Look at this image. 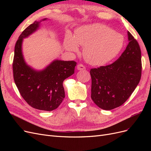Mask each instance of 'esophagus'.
<instances>
[{"label":"esophagus","instance_id":"esophagus-1","mask_svg":"<svg viewBox=\"0 0 151 151\" xmlns=\"http://www.w3.org/2000/svg\"><path fill=\"white\" fill-rule=\"evenodd\" d=\"M77 70H84L86 67L83 64H78L77 66Z\"/></svg>","mask_w":151,"mask_h":151}]
</instances>
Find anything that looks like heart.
<instances>
[{
	"label": "heart",
	"instance_id": "heart-1",
	"mask_svg": "<svg viewBox=\"0 0 151 151\" xmlns=\"http://www.w3.org/2000/svg\"><path fill=\"white\" fill-rule=\"evenodd\" d=\"M65 48L71 53L83 47L85 60L91 65H102L111 61L120 52L124 45V38L101 24L86 25L77 28L74 36L68 33L63 42Z\"/></svg>",
	"mask_w": 151,
	"mask_h": 151
}]
</instances>
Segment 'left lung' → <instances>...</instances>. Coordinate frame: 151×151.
Returning <instances> with one entry per match:
<instances>
[{
	"label": "left lung",
	"instance_id": "obj_1",
	"mask_svg": "<svg viewBox=\"0 0 151 151\" xmlns=\"http://www.w3.org/2000/svg\"><path fill=\"white\" fill-rule=\"evenodd\" d=\"M129 44L110 65L91 68V99L98 107L110 110L128 99L139 83L142 72L139 45L129 31Z\"/></svg>",
	"mask_w": 151,
	"mask_h": 151
}]
</instances>
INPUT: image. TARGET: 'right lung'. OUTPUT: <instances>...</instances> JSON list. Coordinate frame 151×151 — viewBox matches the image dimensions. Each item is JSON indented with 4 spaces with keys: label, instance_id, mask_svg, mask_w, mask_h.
Returning <instances> with one entry per match:
<instances>
[{
    "label": "right lung",
    "instance_id": "right-lung-1",
    "mask_svg": "<svg viewBox=\"0 0 151 151\" xmlns=\"http://www.w3.org/2000/svg\"><path fill=\"white\" fill-rule=\"evenodd\" d=\"M45 18L22 31L16 42L12 63L14 80L21 96L29 106L43 111L57 108L65 98L63 82L74 74L75 61L55 60L44 69L36 70L26 63L22 52L23 39L38 29Z\"/></svg>",
    "mask_w": 151,
    "mask_h": 151
}]
</instances>
